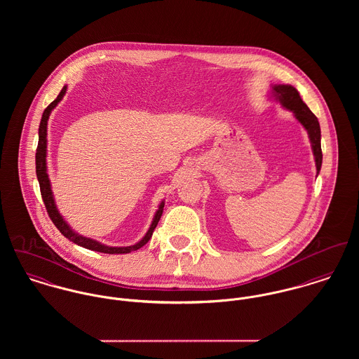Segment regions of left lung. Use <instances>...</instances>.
<instances>
[{
    "instance_id": "1",
    "label": "left lung",
    "mask_w": 359,
    "mask_h": 359,
    "mask_svg": "<svg viewBox=\"0 0 359 359\" xmlns=\"http://www.w3.org/2000/svg\"><path fill=\"white\" fill-rule=\"evenodd\" d=\"M272 97L276 101H279L283 107L293 111L294 117L307 130L312 152L315 157L316 174H319L320 165H322V149H320V127L316 116L309 110L307 104L303 102L299 91L293 86H289V84L272 86Z\"/></svg>"
}]
</instances>
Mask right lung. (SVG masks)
Returning a JSON list of instances; mask_svg holds the SVG:
<instances>
[{"mask_svg": "<svg viewBox=\"0 0 359 359\" xmlns=\"http://www.w3.org/2000/svg\"><path fill=\"white\" fill-rule=\"evenodd\" d=\"M66 90H67V86H65L62 88V91L59 93V95L56 97V100L52 101L47 106V109L43 113L40 128H39V147H37V154H36V172H37V180H39V184H40V191H41V196H43L44 205L47 208V212H48L53 225L60 231V233L65 238H67L69 241H72L73 243H76L81 248H86L88 250H94V252H100V253H106V255H126V253H131L134 250H138L142 246H145L149 242V239L152 238L154 228H156V225H157V222H158V219L163 214L164 201L158 205V208L154 214V221H152L151 228L148 229L147 235L138 243H135L133 246H126V248L106 246V245H102V243H100L94 239H90V238H86V236H81V235L76 233L67 225V222L63 219V217L59 214V211L56 208L55 201H53V195H52L51 182H50V178H48V174H47V124H48V118H50V114H51L53 107L62 101L63 95L66 94Z\"/></svg>", "mask_w": 359, "mask_h": 359, "instance_id": "add662e5", "label": "right lung"}]
</instances>
